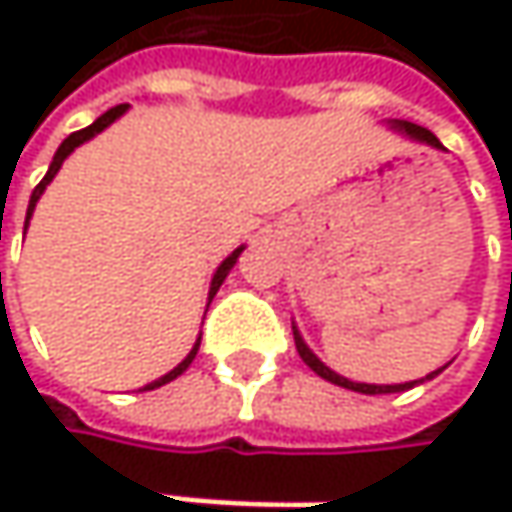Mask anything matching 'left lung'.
<instances>
[{"instance_id": "8db88e82", "label": "left lung", "mask_w": 512, "mask_h": 512, "mask_svg": "<svg viewBox=\"0 0 512 512\" xmlns=\"http://www.w3.org/2000/svg\"><path fill=\"white\" fill-rule=\"evenodd\" d=\"M394 133H400V136H406V139H412V142H421V145H430V148H436V151H445L442 148V142L427 130V127H418V124H412V121H391L388 124ZM293 341H296V350H299V356L302 361L317 373V376H323L326 382H332V385H341V388H350V391H358V394H394V391H406V388H415V385H421V382H427V379H433V376H439L445 367H439V370H433V373H427L424 379H412V382H400V385H370V382H353V379H347V376H341V373H335L332 367H326L320 358L311 353V347L305 344V338L299 335V329L293 326Z\"/></svg>"}]
</instances>
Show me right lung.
Masks as SVG:
<instances>
[{
  "instance_id": "obj_1",
  "label": "right lung",
  "mask_w": 512,
  "mask_h": 512,
  "mask_svg": "<svg viewBox=\"0 0 512 512\" xmlns=\"http://www.w3.org/2000/svg\"><path fill=\"white\" fill-rule=\"evenodd\" d=\"M127 109H130V103H121V106H115V109L103 112V115H100V118H97V121H94L91 127H85V130H76V133H70V136H67V139H64V142L58 145V151H55V156H52V162H50V171L44 174V180H41V183L35 186V192H32V198H29V210H26V228H29V219H32V213H35V207H38V201H41L44 189L50 186L52 177L58 174L61 162H64L67 156L73 154V151H76L79 145H85L88 139H94L97 133H103V130H106L109 124H115V121H118V118H121V115H124ZM243 249H246V246L234 249L231 255H228L225 260H222V263H219V269L213 272V281H210V293H207V299H213V296H216V290L222 287V281H225V278H228V272L234 269V263H237V257L243 255ZM207 305H210V302H207ZM198 347H201V338L195 341V347L189 350V356L183 358V361H180V364H177L174 370H168L165 376H159V379H154V382H148V385H145L142 391H154V388H159V385H165V382L177 379V376H180V373H183V370H186V367L192 364V358H195V353H198Z\"/></svg>"
}]
</instances>
